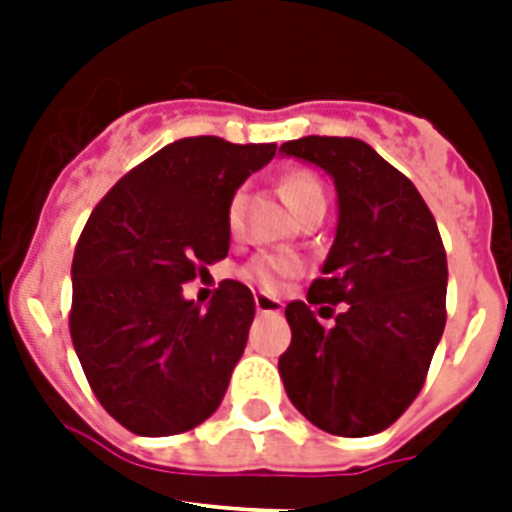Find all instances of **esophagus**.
I'll return each mask as SVG.
<instances>
[{"mask_svg": "<svg viewBox=\"0 0 512 512\" xmlns=\"http://www.w3.org/2000/svg\"><path fill=\"white\" fill-rule=\"evenodd\" d=\"M255 308L257 313H271V316H279L284 308H281V300H276V297H268V295H255Z\"/></svg>", "mask_w": 512, "mask_h": 512, "instance_id": "esophagus-1", "label": "esophagus"}]
</instances>
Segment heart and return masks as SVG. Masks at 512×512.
I'll return each instance as SVG.
<instances>
[{"mask_svg":"<svg viewBox=\"0 0 512 512\" xmlns=\"http://www.w3.org/2000/svg\"><path fill=\"white\" fill-rule=\"evenodd\" d=\"M281 193H284V199L289 201V207L295 209V212H300V209H303L305 204H311L313 199H321V196H324V188H321V183L311 175V172H292V175L284 177ZM241 207H244V191L233 193L231 204H228V225H231V228L239 225ZM295 271V260H289V257L263 255L249 263L247 276L255 281L257 287L265 289V292H276V289L284 284V279H289Z\"/></svg>","mask_w":512,"mask_h":512,"instance_id":"obj_1","label":"heart"}]
</instances>
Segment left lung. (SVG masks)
<instances>
[{"instance_id": "left-lung-1", "label": "left lung", "mask_w": 512, "mask_h": 512, "mask_svg": "<svg viewBox=\"0 0 512 512\" xmlns=\"http://www.w3.org/2000/svg\"><path fill=\"white\" fill-rule=\"evenodd\" d=\"M281 151L335 180V244L308 303L342 302L343 313L321 328L310 305L289 303L292 342L279 374L289 401L316 428L374 436L417 398L444 335V241L412 180L364 140L308 135Z\"/></svg>"}]
</instances>
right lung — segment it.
Returning a JSON list of instances; mask_svg holds the SVG:
<instances>
[{"label": "right lung", "instance_id": "obj_1", "mask_svg": "<svg viewBox=\"0 0 512 512\" xmlns=\"http://www.w3.org/2000/svg\"><path fill=\"white\" fill-rule=\"evenodd\" d=\"M276 143L175 140L92 209L74 249L71 340L92 393L138 436L196 428L223 401L255 297L225 279L207 311L185 281L231 247L228 204Z\"/></svg>", "mask_w": 512, "mask_h": 512}]
</instances>
